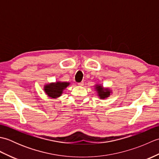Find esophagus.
I'll return each mask as SVG.
<instances>
[{"label": "esophagus", "instance_id": "obj_1", "mask_svg": "<svg viewBox=\"0 0 159 159\" xmlns=\"http://www.w3.org/2000/svg\"><path fill=\"white\" fill-rule=\"evenodd\" d=\"M78 85H79V86H83V85H84V82H80V83H78Z\"/></svg>", "mask_w": 159, "mask_h": 159}]
</instances>
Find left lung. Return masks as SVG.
I'll return each mask as SVG.
<instances>
[{
  "label": "left lung",
  "instance_id": "left-lung-1",
  "mask_svg": "<svg viewBox=\"0 0 159 159\" xmlns=\"http://www.w3.org/2000/svg\"><path fill=\"white\" fill-rule=\"evenodd\" d=\"M95 90L97 92V95L100 99H105L109 97L112 92L109 88H104L100 84H96L95 85Z\"/></svg>",
  "mask_w": 159,
  "mask_h": 159
}]
</instances>
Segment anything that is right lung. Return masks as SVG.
<instances>
[{"instance_id":"obj_1","label":"right lung","mask_w":159,"mask_h":159,"mask_svg":"<svg viewBox=\"0 0 159 159\" xmlns=\"http://www.w3.org/2000/svg\"><path fill=\"white\" fill-rule=\"evenodd\" d=\"M70 83L57 81L55 83H50L46 84L43 87V90L46 94L51 98H57L63 93V90L67 86L70 85Z\"/></svg>"}]
</instances>
